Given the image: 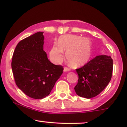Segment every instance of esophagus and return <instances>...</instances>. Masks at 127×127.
I'll list each match as a JSON object with an SVG mask.
<instances>
[{
	"label": "esophagus",
	"mask_w": 127,
	"mask_h": 127,
	"mask_svg": "<svg viewBox=\"0 0 127 127\" xmlns=\"http://www.w3.org/2000/svg\"><path fill=\"white\" fill-rule=\"evenodd\" d=\"M69 70H70L69 68L67 67H64V72H68V71Z\"/></svg>",
	"instance_id": "obj_1"
}]
</instances>
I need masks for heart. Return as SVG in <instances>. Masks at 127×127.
<instances>
[{
    "mask_svg": "<svg viewBox=\"0 0 127 127\" xmlns=\"http://www.w3.org/2000/svg\"><path fill=\"white\" fill-rule=\"evenodd\" d=\"M63 52H65L67 60L73 67H80L87 63L92 54V43L87 37L73 34L61 36L57 45L49 52L50 59L55 63L62 62Z\"/></svg>",
    "mask_w": 127,
    "mask_h": 127,
    "instance_id": "1",
    "label": "heart"
}]
</instances>
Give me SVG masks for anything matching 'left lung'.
I'll list each match as a JSON object with an SVG mask.
<instances>
[{
	"instance_id": "left-lung-1",
	"label": "left lung",
	"mask_w": 127,
	"mask_h": 127,
	"mask_svg": "<svg viewBox=\"0 0 127 127\" xmlns=\"http://www.w3.org/2000/svg\"><path fill=\"white\" fill-rule=\"evenodd\" d=\"M76 71L79 76L74 88L76 93L84 98H93L98 95L111 80L113 60L110 56L98 55Z\"/></svg>"
}]
</instances>
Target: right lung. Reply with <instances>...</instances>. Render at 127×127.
<instances>
[{"label":"right lung","mask_w":127,"mask_h":127,"mask_svg":"<svg viewBox=\"0 0 127 127\" xmlns=\"http://www.w3.org/2000/svg\"><path fill=\"white\" fill-rule=\"evenodd\" d=\"M43 32L23 39L13 54L11 66L15 84L26 95L42 99L50 94L63 72V67L55 65L43 51Z\"/></svg>","instance_id":"right-lung-1"}]
</instances>
